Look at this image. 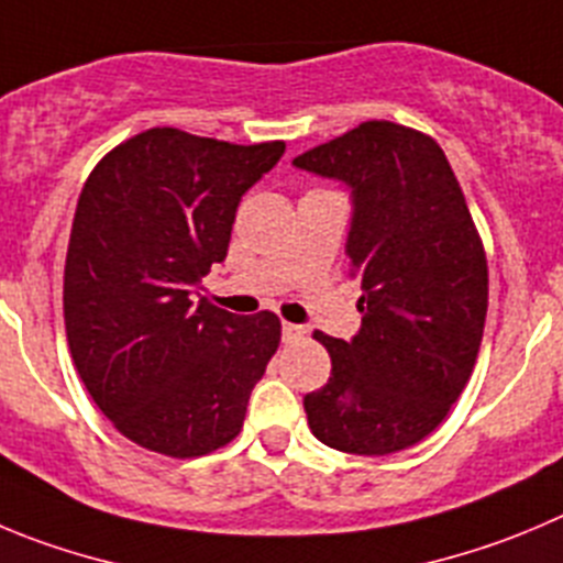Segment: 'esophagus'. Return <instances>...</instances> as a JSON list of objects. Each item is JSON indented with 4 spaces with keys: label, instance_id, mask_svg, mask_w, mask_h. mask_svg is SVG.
Masks as SVG:
<instances>
[{
    "label": "esophagus",
    "instance_id": "esophagus-1",
    "mask_svg": "<svg viewBox=\"0 0 563 563\" xmlns=\"http://www.w3.org/2000/svg\"><path fill=\"white\" fill-rule=\"evenodd\" d=\"M299 339H306V328H302V324L283 322V341H286V344H294V341Z\"/></svg>",
    "mask_w": 563,
    "mask_h": 563
}]
</instances>
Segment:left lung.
Returning <instances> with one entry per match:
<instances>
[{
	"instance_id": "obj_1",
	"label": "left lung",
	"mask_w": 563,
	"mask_h": 563,
	"mask_svg": "<svg viewBox=\"0 0 563 563\" xmlns=\"http://www.w3.org/2000/svg\"><path fill=\"white\" fill-rule=\"evenodd\" d=\"M297 169L350 188V275L361 330L313 333L333 369L306 394L308 424L328 448L388 455L433 433L475 369L488 308L481 235L448 157L430 135L364 122L294 157Z\"/></svg>"
}]
</instances>
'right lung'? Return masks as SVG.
Listing matches in <instances>:
<instances>
[{
    "mask_svg": "<svg viewBox=\"0 0 563 563\" xmlns=\"http://www.w3.org/2000/svg\"><path fill=\"white\" fill-rule=\"evenodd\" d=\"M283 152L152 128L82 186L63 275L68 350L99 411L141 448L197 459L244 424L280 319L194 297L228 257L241 197Z\"/></svg>",
    "mask_w": 563,
    "mask_h": 563,
    "instance_id": "add662e5",
    "label": "right lung"
}]
</instances>
